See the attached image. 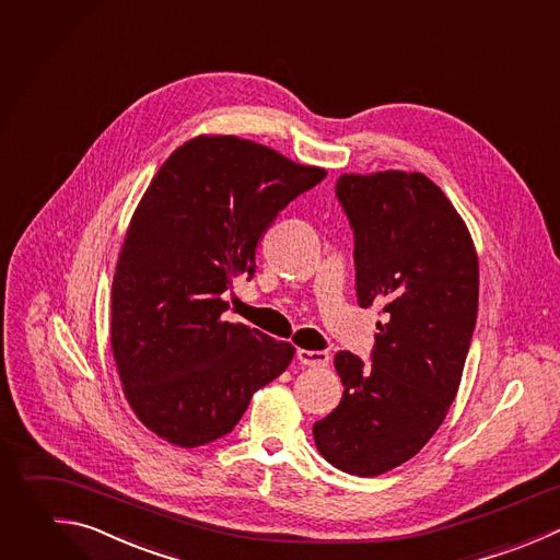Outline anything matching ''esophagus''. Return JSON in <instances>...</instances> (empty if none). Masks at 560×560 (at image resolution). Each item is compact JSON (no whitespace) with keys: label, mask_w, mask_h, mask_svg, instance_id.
Returning a JSON list of instances; mask_svg holds the SVG:
<instances>
[{"label":"esophagus","mask_w":560,"mask_h":560,"mask_svg":"<svg viewBox=\"0 0 560 560\" xmlns=\"http://www.w3.org/2000/svg\"><path fill=\"white\" fill-rule=\"evenodd\" d=\"M298 359L302 365H311V368H324L330 361L326 350H304V348L298 350Z\"/></svg>","instance_id":"34e87169"}]
</instances>
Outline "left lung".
Segmentation results:
<instances>
[{"mask_svg": "<svg viewBox=\"0 0 560 560\" xmlns=\"http://www.w3.org/2000/svg\"><path fill=\"white\" fill-rule=\"evenodd\" d=\"M335 192L354 232L359 306H378L383 324L372 368L335 354L343 396L313 438L335 468L374 477L413 457L457 394L479 265L466 223L422 173H350Z\"/></svg>", "mask_w": 560, "mask_h": 560, "instance_id": "left-lung-1", "label": "left lung"}]
</instances>
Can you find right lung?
I'll list each match as a JSON object with an SVG mask.
<instances>
[{
	"mask_svg": "<svg viewBox=\"0 0 560 560\" xmlns=\"http://www.w3.org/2000/svg\"><path fill=\"white\" fill-rule=\"evenodd\" d=\"M326 177L236 136H199L158 171L129 223L112 287V350L144 427L177 446L230 433L295 348L223 319L232 278L280 210Z\"/></svg>",
	"mask_w": 560,
	"mask_h": 560,
	"instance_id": "obj_1",
	"label": "right lung"
}]
</instances>
